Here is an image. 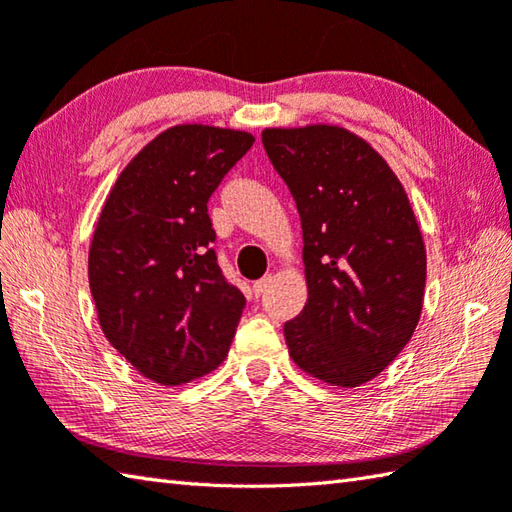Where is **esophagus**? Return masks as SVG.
Returning a JSON list of instances; mask_svg holds the SVG:
<instances>
[{
  "label": "esophagus",
  "mask_w": 512,
  "mask_h": 512,
  "mask_svg": "<svg viewBox=\"0 0 512 512\" xmlns=\"http://www.w3.org/2000/svg\"><path fill=\"white\" fill-rule=\"evenodd\" d=\"M270 284H273V275H264L262 279H257V282L253 284V295L259 297Z\"/></svg>",
  "instance_id": "obj_1"
}]
</instances>
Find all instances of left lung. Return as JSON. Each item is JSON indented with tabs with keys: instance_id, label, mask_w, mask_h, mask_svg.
Returning <instances> with one entry per match:
<instances>
[{
	"instance_id": "left-lung-1",
	"label": "left lung",
	"mask_w": 512,
	"mask_h": 512,
	"mask_svg": "<svg viewBox=\"0 0 512 512\" xmlns=\"http://www.w3.org/2000/svg\"><path fill=\"white\" fill-rule=\"evenodd\" d=\"M262 144L304 230L308 302L284 324L293 362L330 386L377 377L413 337L426 248L386 159L342 126L266 128Z\"/></svg>"
}]
</instances>
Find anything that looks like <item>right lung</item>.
<instances>
[{
  "mask_svg": "<svg viewBox=\"0 0 512 512\" xmlns=\"http://www.w3.org/2000/svg\"><path fill=\"white\" fill-rule=\"evenodd\" d=\"M255 137L179 124L130 159L97 219L88 284L110 344L144 377L179 386L217 368L246 306L215 255L208 199Z\"/></svg>",
  "mask_w": 512,
  "mask_h": 512,
  "instance_id": "right-lung-1",
  "label": "right lung"
}]
</instances>
